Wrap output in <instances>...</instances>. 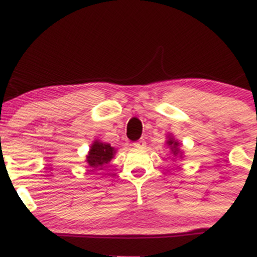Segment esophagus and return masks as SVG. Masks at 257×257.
<instances>
[{"instance_id":"34e87169","label":"esophagus","mask_w":257,"mask_h":257,"mask_svg":"<svg viewBox=\"0 0 257 257\" xmlns=\"http://www.w3.org/2000/svg\"><path fill=\"white\" fill-rule=\"evenodd\" d=\"M135 147H145L146 146V141L144 140V139H140V140H138L137 143L133 144Z\"/></svg>"}]
</instances>
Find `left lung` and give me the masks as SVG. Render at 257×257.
Wrapping results in <instances>:
<instances>
[{
	"instance_id": "8db88e82",
	"label": "left lung",
	"mask_w": 257,
	"mask_h": 257,
	"mask_svg": "<svg viewBox=\"0 0 257 257\" xmlns=\"http://www.w3.org/2000/svg\"><path fill=\"white\" fill-rule=\"evenodd\" d=\"M168 145H169L170 147H172V150H173V152H174V156L175 155H178V152H179V150L176 149V147H178V145H179V143L178 141H175V140H173V139H169V140H168Z\"/></svg>"
}]
</instances>
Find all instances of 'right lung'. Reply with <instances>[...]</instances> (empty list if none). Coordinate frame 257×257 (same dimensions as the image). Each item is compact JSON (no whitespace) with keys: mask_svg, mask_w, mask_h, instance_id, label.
Here are the masks:
<instances>
[{"mask_svg":"<svg viewBox=\"0 0 257 257\" xmlns=\"http://www.w3.org/2000/svg\"><path fill=\"white\" fill-rule=\"evenodd\" d=\"M114 155V149L110 144H102L99 141L91 145V149L87 156V162L91 168H98L108 163Z\"/></svg>","mask_w":257,"mask_h":257,"instance_id":"1","label":"right lung"}]
</instances>
